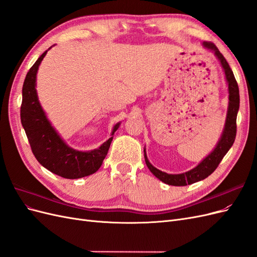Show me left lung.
Returning <instances> with one entry per match:
<instances>
[{
  "label": "left lung",
  "instance_id": "8db88e82",
  "mask_svg": "<svg viewBox=\"0 0 257 257\" xmlns=\"http://www.w3.org/2000/svg\"><path fill=\"white\" fill-rule=\"evenodd\" d=\"M204 47L214 53L216 59L220 61V64L224 71L225 79H226L227 85H228V107H227V113H226V120H225L224 128L221 134V137L217 142L214 149L210 152L207 157L201 161L199 164L194 167L193 169L185 172L182 174H167L162 172V170L154 167L151 163L148 160L146 148L144 149L145 153V161L148 168L150 169V172L157 177L162 182H164L168 185H175V186H184L188 184H193L195 182H198L200 180H204L208 176L211 175L216 167L219 166L220 162L225 157V154L228 152V150L231 148L232 144L235 142L236 138V120H237V113L239 110V88L237 81L235 79L234 73L230 69L227 61L225 60L223 54L216 48V46L212 43L204 42Z\"/></svg>",
  "mask_w": 257,
  "mask_h": 257
}]
</instances>
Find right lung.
<instances>
[{
  "instance_id": "1",
  "label": "right lung",
  "mask_w": 257,
  "mask_h": 257,
  "mask_svg": "<svg viewBox=\"0 0 257 257\" xmlns=\"http://www.w3.org/2000/svg\"><path fill=\"white\" fill-rule=\"evenodd\" d=\"M51 48L52 46L48 50ZM48 50H46L30 68L23 82L20 110L22 126L26 131L31 149L41 165L62 178L79 179L87 177L96 173L102 166L112 142V135L119 128L121 122L115 124L112 127L111 137L97 149L79 151L69 147L52 126L37 96V71Z\"/></svg>"
}]
</instances>
